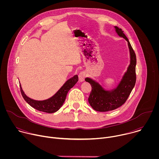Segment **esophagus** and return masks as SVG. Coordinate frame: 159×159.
Instances as JSON below:
<instances>
[{
	"mask_svg": "<svg viewBox=\"0 0 159 159\" xmlns=\"http://www.w3.org/2000/svg\"><path fill=\"white\" fill-rule=\"evenodd\" d=\"M85 73L84 72H81L79 73V82H84L85 80Z\"/></svg>",
	"mask_w": 159,
	"mask_h": 159,
	"instance_id": "esophagus-1",
	"label": "esophagus"
}]
</instances>
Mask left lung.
<instances>
[{
  "instance_id": "obj_1",
  "label": "left lung",
  "mask_w": 159,
  "mask_h": 159,
  "mask_svg": "<svg viewBox=\"0 0 159 159\" xmlns=\"http://www.w3.org/2000/svg\"><path fill=\"white\" fill-rule=\"evenodd\" d=\"M115 28L118 35L128 42L130 57L129 65L117 87L111 90H105L99 83L93 79L89 77L85 79V80L92 87V90L88 99L89 102L94 110L99 112L112 111L121 106L129 97L136 82V55L121 29L117 26H115Z\"/></svg>"
}]
</instances>
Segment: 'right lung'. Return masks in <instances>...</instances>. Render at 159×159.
<instances>
[{
  "mask_svg": "<svg viewBox=\"0 0 159 159\" xmlns=\"http://www.w3.org/2000/svg\"><path fill=\"white\" fill-rule=\"evenodd\" d=\"M78 80V75H75L73 77L67 80L55 94L50 98L43 101H37L28 97L24 93L20 84V93L24 99L31 107L39 111L47 113H53L57 111L62 106L65 101L68 92L75 85Z\"/></svg>",
  "mask_w": 159,
  "mask_h": 159,
  "instance_id": "1",
  "label": "right lung"
}]
</instances>
